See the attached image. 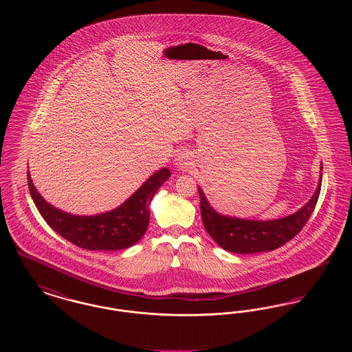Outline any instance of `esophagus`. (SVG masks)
<instances>
[{"mask_svg":"<svg viewBox=\"0 0 352 352\" xmlns=\"http://www.w3.org/2000/svg\"><path fill=\"white\" fill-rule=\"evenodd\" d=\"M174 164L179 170H187L194 165V157L188 151H179L174 160Z\"/></svg>","mask_w":352,"mask_h":352,"instance_id":"34e87169","label":"esophagus"}]
</instances>
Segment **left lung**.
Masks as SVG:
<instances>
[{"mask_svg":"<svg viewBox=\"0 0 352 352\" xmlns=\"http://www.w3.org/2000/svg\"><path fill=\"white\" fill-rule=\"evenodd\" d=\"M322 168L320 165V171ZM320 184L322 173L318 187L310 201L297 212L274 220H251L223 215L210 204L201 187H198L204 228L218 245L232 253H260L277 250L298 234L311 217L318 201Z\"/></svg>","mask_w":352,"mask_h":352,"instance_id":"8db88e82","label":"left lung"}]
</instances>
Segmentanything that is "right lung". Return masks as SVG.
I'll use <instances>...</instances> for the list:
<instances>
[{
	"instance_id": "add662e5",
	"label": "right lung",
	"mask_w": 352,
	"mask_h": 352,
	"mask_svg": "<svg viewBox=\"0 0 352 352\" xmlns=\"http://www.w3.org/2000/svg\"><path fill=\"white\" fill-rule=\"evenodd\" d=\"M166 168L155 171L118 208L98 215H72L54 207L35 188L30 173L28 184L34 203L51 228L69 243L88 251H118L132 247L148 230L154 194L170 178Z\"/></svg>"
}]
</instances>
